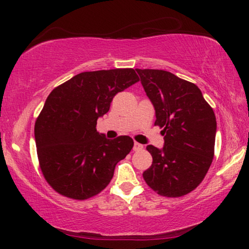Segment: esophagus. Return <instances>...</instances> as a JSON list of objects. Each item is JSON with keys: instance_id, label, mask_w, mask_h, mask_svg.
Masks as SVG:
<instances>
[{"instance_id": "esophagus-1", "label": "esophagus", "mask_w": 249, "mask_h": 249, "mask_svg": "<svg viewBox=\"0 0 249 249\" xmlns=\"http://www.w3.org/2000/svg\"><path fill=\"white\" fill-rule=\"evenodd\" d=\"M142 145L139 144V142H135V144H134V151H135V152H138V151H142Z\"/></svg>"}]
</instances>
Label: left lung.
<instances>
[{"mask_svg": "<svg viewBox=\"0 0 249 249\" xmlns=\"http://www.w3.org/2000/svg\"><path fill=\"white\" fill-rule=\"evenodd\" d=\"M162 128V149L148 145L153 163L146 183L164 197L185 196L199 186L214 158L216 120L195 84L169 71L136 69Z\"/></svg>", "mask_w": 249, "mask_h": 249, "instance_id": "left-lung-1", "label": "left lung"}]
</instances>
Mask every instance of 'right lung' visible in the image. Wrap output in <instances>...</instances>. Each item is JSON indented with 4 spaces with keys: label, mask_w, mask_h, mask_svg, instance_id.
I'll list each match as a JSON object with an SVG mask.
<instances>
[{
    "label": "right lung",
    "mask_w": 249,
    "mask_h": 249,
    "mask_svg": "<svg viewBox=\"0 0 249 249\" xmlns=\"http://www.w3.org/2000/svg\"><path fill=\"white\" fill-rule=\"evenodd\" d=\"M138 81L134 69L86 71L51 91L35 122V139L44 178L60 195L85 200L110 183L134 141L107 139L96 130L97 119L119 91Z\"/></svg>",
    "instance_id": "add662e5"
}]
</instances>
